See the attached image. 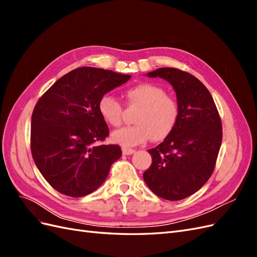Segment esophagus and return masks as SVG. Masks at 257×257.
<instances>
[{
	"instance_id": "1",
	"label": "esophagus",
	"mask_w": 257,
	"mask_h": 257,
	"mask_svg": "<svg viewBox=\"0 0 257 257\" xmlns=\"http://www.w3.org/2000/svg\"><path fill=\"white\" fill-rule=\"evenodd\" d=\"M122 153L124 155H131V154L135 153V150L131 149V148H122Z\"/></svg>"
}]
</instances>
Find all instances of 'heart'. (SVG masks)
I'll use <instances>...</instances> for the list:
<instances>
[{"instance_id": "heart-1", "label": "heart", "mask_w": 257, "mask_h": 257, "mask_svg": "<svg viewBox=\"0 0 257 257\" xmlns=\"http://www.w3.org/2000/svg\"><path fill=\"white\" fill-rule=\"evenodd\" d=\"M126 104L139 107L135 125L116 130L112 141L123 147L145 144L151 138L153 142H163L175 130L179 119V105L175 97L167 94L158 84L144 82L125 91ZM103 120L111 126H119L122 122L123 106L114 96L104 94L97 104Z\"/></svg>"}]
</instances>
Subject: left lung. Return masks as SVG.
Masks as SVG:
<instances>
[{
    "label": "left lung",
    "instance_id": "obj_1",
    "mask_svg": "<svg viewBox=\"0 0 257 257\" xmlns=\"http://www.w3.org/2000/svg\"><path fill=\"white\" fill-rule=\"evenodd\" d=\"M147 75L173 85L179 119L173 133L148 150L152 164L144 173V180L158 196L181 200L211 177L222 144V121L210 92L190 73L162 67Z\"/></svg>",
    "mask_w": 257,
    "mask_h": 257
}]
</instances>
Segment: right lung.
<instances>
[{"label":"right lung","instance_id":"obj_1","mask_svg":"<svg viewBox=\"0 0 257 257\" xmlns=\"http://www.w3.org/2000/svg\"><path fill=\"white\" fill-rule=\"evenodd\" d=\"M130 78L103 68L78 67L38 99L31 120V152L54 190L81 197L106 180L122 151L118 145L96 144L109 136L97 104L100 96Z\"/></svg>","mask_w":257,"mask_h":257}]
</instances>
